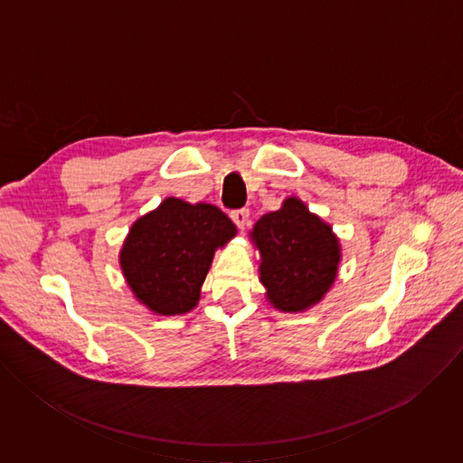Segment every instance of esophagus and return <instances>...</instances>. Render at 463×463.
Returning <instances> with one entry per match:
<instances>
[{
    "mask_svg": "<svg viewBox=\"0 0 463 463\" xmlns=\"http://www.w3.org/2000/svg\"><path fill=\"white\" fill-rule=\"evenodd\" d=\"M231 220H232L240 229H243V227L249 223V211H247V209L231 211Z\"/></svg>",
    "mask_w": 463,
    "mask_h": 463,
    "instance_id": "1",
    "label": "esophagus"
}]
</instances>
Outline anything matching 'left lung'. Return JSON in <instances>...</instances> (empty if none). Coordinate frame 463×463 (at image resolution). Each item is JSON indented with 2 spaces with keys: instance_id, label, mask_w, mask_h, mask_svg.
Segmentation results:
<instances>
[{
  "instance_id": "8db88e82",
  "label": "left lung",
  "mask_w": 463,
  "mask_h": 463,
  "mask_svg": "<svg viewBox=\"0 0 463 463\" xmlns=\"http://www.w3.org/2000/svg\"><path fill=\"white\" fill-rule=\"evenodd\" d=\"M252 238L261 252L260 280L277 309H306L334 284L339 241L297 197L286 200L280 211L261 216Z\"/></svg>"
}]
</instances>
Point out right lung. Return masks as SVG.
I'll use <instances>...</instances> for the list:
<instances>
[{
  "label": "right lung",
  "instance_id": "1",
  "mask_svg": "<svg viewBox=\"0 0 463 463\" xmlns=\"http://www.w3.org/2000/svg\"><path fill=\"white\" fill-rule=\"evenodd\" d=\"M236 234L214 205L168 197L131 227L120 266L136 297L159 315H181L200 300L216 247Z\"/></svg>",
  "mask_w": 463,
  "mask_h": 463
}]
</instances>
